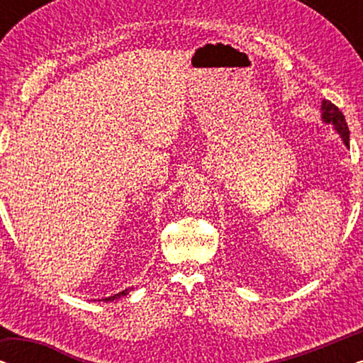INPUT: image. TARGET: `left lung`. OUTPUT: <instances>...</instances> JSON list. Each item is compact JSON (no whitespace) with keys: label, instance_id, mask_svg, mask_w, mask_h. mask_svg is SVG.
<instances>
[{"label":"left lung","instance_id":"obj_1","mask_svg":"<svg viewBox=\"0 0 363 363\" xmlns=\"http://www.w3.org/2000/svg\"><path fill=\"white\" fill-rule=\"evenodd\" d=\"M320 111H322V116H320L322 122L330 123V125L337 130V133L340 135L344 145L349 147L350 145V132H349V127H347L344 113H342L339 108H337L334 104L329 101H322Z\"/></svg>","mask_w":363,"mask_h":363}]
</instances>
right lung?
<instances>
[{
  "instance_id": "add662e5",
  "label": "right lung",
  "mask_w": 363,
  "mask_h": 363,
  "mask_svg": "<svg viewBox=\"0 0 363 363\" xmlns=\"http://www.w3.org/2000/svg\"><path fill=\"white\" fill-rule=\"evenodd\" d=\"M128 291H132V289H125V291H122V292H118V294H113V296H111V297H106V299L104 301H113V299H121V297H123V296H127L128 294Z\"/></svg>"
}]
</instances>
